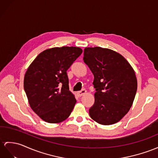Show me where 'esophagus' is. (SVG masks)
I'll list each match as a JSON object with an SVG mask.
<instances>
[{
	"mask_svg": "<svg viewBox=\"0 0 158 158\" xmlns=\"http://www.w3.org/2000/svg\"><path fill=\"white\" fill-rule=\"evenodd\" d=\"M86 93V90L85 89H82L80 91H78L77 92V94H78V97H82L84 94H85Z\"/></svg>",
	"mask_w": 158,
	"mask_h": 158,
	"instance_id": "1",
	"label": "esophagus"
}]
</instances>
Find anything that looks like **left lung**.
<instances>
[{
  "mask_svg": "<svg viewBox=\"0 0 158 158\" xmlns=\"http://www.w3.org/2000/svg\"><path fill=\"white\" fill-rule=\"evenodd\" d=\"M83 60L94 77L90 117L104 125L116 123L129 112L135 97L137 82L133 68L118 53L100 47L84 49Z\"/></svg>",
  "mask_w": 158,
  "mask_h": 158,
  "instance_id": "obj_1",
  "label": "left lung"
}]
</instances>
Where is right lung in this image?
<instances>
[{
    "mask_svg": "<svg viewBox=\"0 0 158 158\" xmlns=\"http://www.w3.org/2000/svg\"><path fill=\"white\" fill-rule=\"evenodd\" d=\"M82 53L81 48L68 46L46 49L27 70L24 90L30 106L45 122H62L74 109L76 100L66 72Z\"/></svg>",
    "mask_w": 158,
    "mask_h": 158,
    "instance_id": "1",
    "label": "right lung"
}]
</instances>
